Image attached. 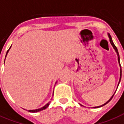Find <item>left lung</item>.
<instances>
[{
	"instance_id": "left-lung-1",
	"label": "left lung",
	"mask_w": 124,
	"mask_h": 124,
	"mask_svg": "<svg viewBox=\"0 0 124 124\" xmlns=\"http://www.w3.org/2000/svg\"><path fill=\"white\" fill-rule=\"evenodd\" d=\"M109 41H110V43H111V44L112 45V46H113V47L114 48V49L115 50V51H116V52L117 54V55H118V63H119V65H120V81H119V83H118V85H119V83H120V80H121V77H122V69H121V65H120V56H119V54H118V49H117L116 46H115V44L113 43V40H112V38H111V35H110V34H109ZM114 94L112 96V97H111V98L109 99V100L106 102V103H105L104 104H103L102 105H100V106H98V107H94V108H98V107H102V106H103V105H106L108 102H109V101H111V99L113 98V97L114 96Z\"/></svg>"
}]
</instances>
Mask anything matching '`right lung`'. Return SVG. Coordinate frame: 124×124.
Wrapping results in <instances>:
<instances>
[{
    "label": "right lung",
    "mask_w": 124,
    "mask_h": 124,
    "mask_svg": "<svg viewBox=\"0 0 124 124\" xmlns=\"http://www.w3.org/2000/svg\"><path fill=\"white\" fill-rule=\"evenodd\" d=\"M10 48H11V46H10ZM8 51H9V50H8L7 51V52H6V55H7ZM49 104H50V102H48V103H47L46 105H45L44 107H41V108H40V109H35V110H28V111H29V112H31V113H36V112H38V111H42V110H44V109H45L46 108H47V107H48Z\"/></svg>",
    "instance_id": "obj_1"
}]
</instances>
